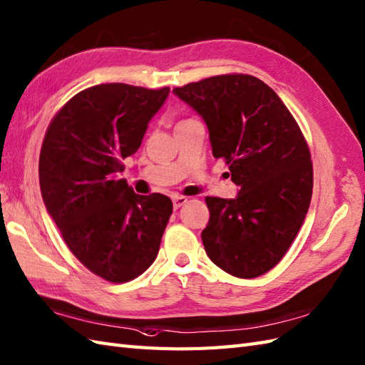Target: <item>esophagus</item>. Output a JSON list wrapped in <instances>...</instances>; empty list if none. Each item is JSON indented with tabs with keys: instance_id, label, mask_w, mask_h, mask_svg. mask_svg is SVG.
<instances>
[{
	"instance_id": "esophagus-1",
	"label": "esophagus",
	"mask_w": 365,
	"mask_h": 365,
	"mask_svg": "<svg viewBox=\"0 0 365 365\" xmlns=\"http://www.w3.org/2000/svg\"><path fill=\"white\" fill-rule=\"evenodd\" d=\"M186 202H188V197H185V196H175V197L173 199L174 210H179L180 207H183V205H185Z\"/></svg>"
}]
</instances>
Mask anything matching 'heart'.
Masks as SVG:
<instances>
[{
    "mask_svg": "<svg viewBox=\"0 0 365 365\" xmlns=\"http://www.w3.org/2000/svg\"><path fill=\"white\" fill-rule=\"evenodd\" d=\"M185 121H186V120H185Z\"/></svg>",
    "mask_w": 365,
    "mask_h": 365,
    "instance_id": "heart-1",
    "label": "heart"
}]
</instances>
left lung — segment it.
I'll list each match as a JSON object with an SVG mask.
<instances>
[{
	"label": "left lung",
	"instance_id": "8db88e82",
	"mask_svg": "<svg viewBox=\"0 0 365 365\" xmlns=\"http://www.w3.org/2000/svg\"><path fill=\"white\" fill-rule=\"evenodd\" d=\"M203 118L215 158H224L235 199L205 197L207 255L238 278L277 266L291 247L312 196L309 148L277 93L250 74H222L173 90Z\"/></svg>",
	"mask_w": 365,
	"mask_h": 365
}]
</instances>
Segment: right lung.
I'll list each match as a JSON object with an SVG mask.
<instances>
[{"label": "right lung", "mask_w": 365, "mask_h": 365, "mask_svg": "<svg viewBox=\"0 0 365 365\" xmlns=\"http://www.w3.org/2000/svg\"><path fill=\"white\" fill-rule=\"evenodd\" d=\"M169 87L101 83L58 110L40 150V190L73 255L110 283L137 278L154 259L173 213L163 194L140 196L118 179L138 150Z\"/></svg>", "instance_id": "obj_1"}]
</instances>
